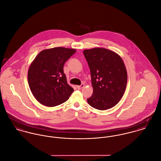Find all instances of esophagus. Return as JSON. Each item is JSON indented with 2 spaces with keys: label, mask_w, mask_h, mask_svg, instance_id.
<instances>
[{
  "label": "esophagus",
  "mask_w": 161,
  "mask_h": 161,
  "mask_svg": "<svg viewBox=\"0 0 161 161\" xmlns=\"http://www.w3.org/2000/svg\"><path fill=\"white\" fill-rule=\"evenodd\" d=\"M84 86H85V85L84 84H81L80 86H77L76 87L78 89H81V88H82L83 87H84Z\"/></svg>",
  "instance_id": "obj_1"
}]
</instances>
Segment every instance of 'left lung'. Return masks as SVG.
Here are the masks:
<instances>
[{
	"label": "left lung",
	"instance_id": "8db88e82",
	"mask_svg": "<svg viewBox=\"0 0 161 161\" xmlns=\"http://www.w3.org/2000/svg\"><path fill=\"white\" fill-rule=\"evenodd\" d=\"M84 54L93 89L88 103L99 110L114 107L121 100L127 86V73L122 59L116 52L102 47L86 49Z\"/></svg>",
	"mask_w": 161,
	"mask_h": 161
}]
</instances>
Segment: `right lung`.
I'll use <instances>...</instances> for the list:
<instances>
[{
    "mask_svg": "<svg viewBox=\"0 0 161 161\" xmlns=\"http://www.w3.org/2000/svg\"><path fill=\"white\" fill-rule=\"evenodd\" d=\"M76 50L54 47L42 50L32 61L28 73L30 90L44 106L53 107L66 102L74 92L63 71L65 62Z\"/></svg>",
    "mask_w": 161,
    "mask_h": 161,
    "instance_id": "add662e5",
    "label": "right lung"
}]
</instances>
